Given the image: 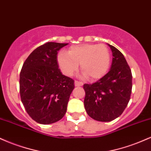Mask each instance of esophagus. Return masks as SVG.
<instances>
[{"label":"esophagus","mask_w":151,"mask_h":151,"mask_svg":"<svg viewBox=\"0 0 151 151\" xmlns=\"http://www.w3.org/2000/svg\"><path fill=\"white\" fill-rule=\"evenodd\" d=\"M74 85H75V86H80L83 85V83L81 82V81L76 80L74 81Z\"/></svg>","instance_id":"esophagus-1"}]
</instances>
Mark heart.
Masks as SVG:
<instances>
[{
    "instance_id": "1",
    "label": "heart",
    "mask_w": 151,
    "mask_h": 151,
    "mask_svg": "<svg viewBox=\"0 0 151 151\" xmlns=\"http://www.w3.org/2000/svg\"><path fill=\"white\" fill-rule=\"evenodd\" d=\"M58 62L65 75H73L80 64L83 75L96 80L108 72L111 55L108 47L103 44H83L70 47L67 52H61L58 56Z\"/></svg>"
}]
</instances>
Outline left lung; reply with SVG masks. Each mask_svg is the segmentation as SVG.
Wrapping results in <instances>:
<instances>
[{"instance_id": "left-lung-1", "label": "left lung", "mask_w": 151, "mask_h": 151, "mask_svg": "<svg viewBox=\"0 0 151 151\" xmlns=\"http://www.w3.org/2000/svg\"><path fill=\"white\" fill-rule=\"evenodd\" d=\"M113 55L110 70L93 84H84V108L96 121H113L125 110L132 90V74L124 55L108 44Z\"/></svg>"}]
</instances>
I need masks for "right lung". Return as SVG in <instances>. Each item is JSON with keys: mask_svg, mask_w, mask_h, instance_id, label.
I'll use <instances>...</instances> for the list:
<instances>
[{"mask_svg": "<svg viewBox=\"0 0 151 151\" xmlns=\"http://www.w3.org/2000/svg\"><path fill=\"white\" fill-rule=\"evenodd\" d=\"M67 45L47 42L32 51L22 65L20 98L27 113L38 124L57 122L67 111L74 81L62 74L57 55Z\"/></svg>", "mask_w": 151, "mask_h": 151, "instance_id": "right-lung-1", "label": "right lung"}]
</instances>
